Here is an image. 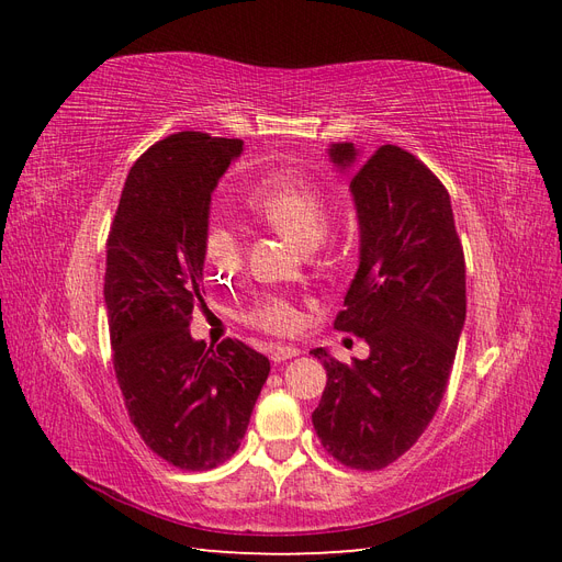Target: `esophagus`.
<instances>
[{"label": "esophagus", "mask_w": 562, "mask_h": 562, "mask_svg": "<svg viewBox=\"0 0 562 562\" xmlns=\"http://www.w3.org/2000/svg\"><path fill=\"white\" fill-rule=\"evenodd\" d=\"M300 353V349L297 347H283V345H274L269 349V356H271V361L274 363H281V361H285V359H293V356H297Z\"/></svg>", "instance_id": "1"}]
</instances>
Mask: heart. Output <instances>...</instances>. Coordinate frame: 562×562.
Masks as SVG:
<instances>
[{"label": "heart", "instance_id": "1", "mask_svg": "<svg viewBox=\"0 0 562 562\" xmlns=\"http://www.w3.org/2000/svg\"><path fill=\"white\" fill-rule=\"evenodd\" d=\"M248 206L267 225L307 248L316 246L323 239V234L328 232V192L316 180L302 173L279 171L267 176L252 190ZM241 252L244 244L236 227L227 220H213L206 236H203V258H206V262L220 274H227V271L239 267ZM246 321L252 328L271 335H291L300 328L302 314L291 297L269 293L252 302V307L246 312Z\"/></svg>", "mask_w": 562, "mask_h": 562}]
</instances>
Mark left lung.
Wrapping results in <instances>:
<instances>
[{"mask_svg": "<svg viewBox=\"0 0 562 562\" xmlns=\"http://www.w3.org/2000/svg\"><path fill=\"white\" fill-rule=\"evenodd\" d=\"M328 155L356 168L361 227L335 328L363 337L370 356L347 366L312 349L328 372L312 422L337 462L378 471L417 443L443 401L467 318L464 250L448 190L411 151L382 145L361 164L351 143H335Z\"/></svg>", "mask_w": 562, "mask_h": 562, "instance_id": "obj_1", "label": "left lung"}]
</instances>
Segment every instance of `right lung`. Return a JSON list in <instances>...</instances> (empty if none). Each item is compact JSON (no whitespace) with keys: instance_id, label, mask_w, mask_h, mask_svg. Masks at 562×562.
Segmentation results:
<instances>
[{"instance_id":"1","label":"right lung","mask_w":562,"mask_h":562,"mask_svg":"<svg viewBox=\"0 0 562 562\" xmlns=\"http://www.w3.org/2000/svg\"><path fill=\"white\" fill-rule=\"evenodd\" d=\"M236 138L182 131L131 166L108 236L105 307L114 375L145 446L209 471L241 446L269 359L239 339L196 342L211 194L241 155Z\"/></svg>"}]
</instances>
